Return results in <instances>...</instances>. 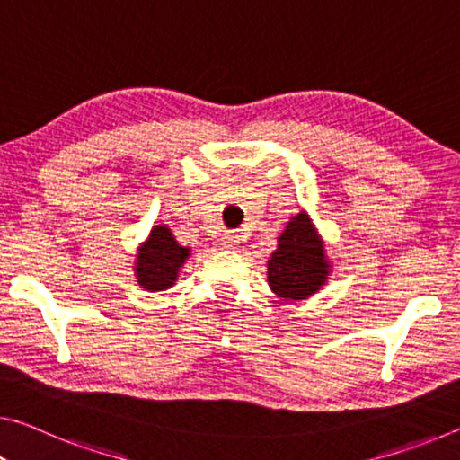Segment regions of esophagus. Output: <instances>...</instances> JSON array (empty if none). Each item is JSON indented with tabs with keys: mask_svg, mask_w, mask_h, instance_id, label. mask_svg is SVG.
I'll list each match as a JSON object with an SVG mask.
<instances>
[{
	"mask_svg": "<svg viewBox=\"0 0 460 460\" xmlns=\"http://www.w3.org/2000/svg\"><path fill=\"white\" fill-rule=\"evenodd\" d=\"M243 234H238V232H228V234L224 236V246L226 249H236V246L243 243Z\"/></svg>",
	"mask_w": 460,
	"mask_h": 460,
	"instance_id": "1",
	"label": "esophagus"
}]
</instances>
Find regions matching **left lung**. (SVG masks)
Instances as JSON below:
<instances>
[{"instance_id":"left-lung-1","label":"left lung","mask_w":460,"mask_h":460,"mask_svg":"<svg viewBox=\"0 0 460 460\" xmlns=\"http://www.w3.org/2000/svg\"><path fill=\"white\" fill-rule=\"evenodd\" d=\"M331 263L324 244L316 234L308 214H298L288 222L278 238V249L267 261V281L279 298L304 300L327 281Z\"/></svg>"}]
</instances>
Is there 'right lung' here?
Segmentation results:
<instances>
[{
  "instance_id": "obj_1",
  "label": "right lung",
  "mask_w": 460,
  "mask_h": 460,
  "mask_svg": "<svg viewBox=\"0 0 460 460\" xmlns=\"http://www.w3.org/2000/svg\"><path fill=\"white\" fill-rule=\"evenodd\" d=\"M190 251L181 246L168 226H154L150 236L137 251L136 278L147 292H162L174 286Z\"/></svg>"
}]
</instances>
